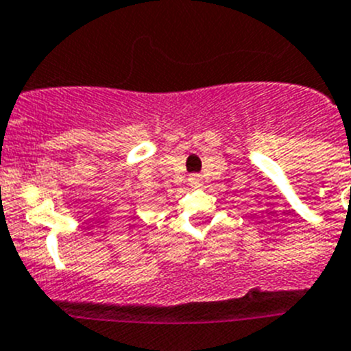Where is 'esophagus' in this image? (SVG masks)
<instances>
[{
    "label": "esophagus",
    "mask_w": 351,
    "mask_h": 351,
    "mask_svg": "<svg viewBox=\"0 0 351 351\" xmlns=\"http://www.w3.org/2000/svg\"><path fill=\"white\" fill-rule=\"evenodd\" d=\"M189 184L195 186V188H198V186H202V176H198V173H193V176H189Z\"/></svg>",
    "instance_id": "34e87169"
}]
</instances>
